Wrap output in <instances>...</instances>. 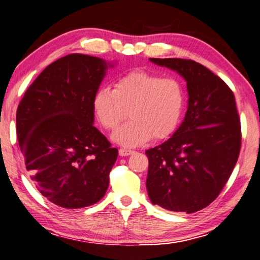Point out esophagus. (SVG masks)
Instances as JSON below:
<instances>
[{
	"mask_svg": "<svg viewBox=\"0 0 260 260\" xmlns=\"http://www.w3.org/2000/svg\"><path fill=\"white\" fill-rule=\"evenodd\" d=\"M132 153H133V151H132V150H127V149H120L119 150L120 157H127V155H129Z\"/></svg>",
	"mask_w": 260,
	"mask_h": 260,
	"instance_id": "1",
	"label": "esophagus"
}]
</instances>
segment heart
I'll use <instances>...</instances> for the list:
<instances>
[{
    "mask_svg": "<svg viewBox=\"0 0 260 260\" xmlns=\"http://www.w3.org/2000/svg\"><path fill=\"white\" fill-rule=\"evenodd\" d=\"M184 109V91L175 78L134 70L117 79L114 89L99 88L93 110L103 128L112 131L125 119L111 139L115 143L134 148L152 138L164 140L175 133Z\"/></svg>",
    "mask_w": 260,
    "mask_h": 260,
    "instance_id": "b5f03b06",
    "label": "heart"
}]
</instances>
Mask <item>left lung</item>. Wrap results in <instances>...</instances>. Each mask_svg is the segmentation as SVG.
Segmentation results:
<instances>
[{
    "label": "left lung",
    "instance_id": "8db88e82",
    "mask_svg": "<svg viewBox=\"0 0 260 260\" xmlns=\"http://www.w3.org/2000/svg\"><path fill=\"white\" fill-rule=\"evenodd\" d=\"M186 82L187 110L171 138L146 150V190L151 202L192 214L210 205L232 174L241 148V126L233 92L193 60L150 58Z\"/></svg>",
    "mask_w": 260,
    "mask_h": 260
}]
</instances>
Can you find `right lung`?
Masks as SVG:
<instances>
[{"label":"right lung","instance_id":"right-lung-1","mask_svg":"<svg viewBox=\"0 0 260 260\" xmlns=\"http://www.w3.org/2000/svg\"><path fill=\"white\" fill-rule=\"evenodd\" d=\"M114 66L92 55H66L39 75L18 106L27 171L42 196L62 208L96 204L109 186L118 150L93 125V98Z\"/></svg>","mask_w":260,"mask_h":260}]
</instances>
